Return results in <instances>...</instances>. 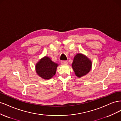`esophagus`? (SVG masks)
Segmentation results:
<instances>
[{
	"mask_svg": "<svg viewBox=\"0 0 121 121\" xmlns=\"http://www.w3.org/2000/svg\"><path fill=\"white\" fill-rule=\"evenodd\" d=\"M61 63L62 64H67L68 63V61L66 60H63V61H61Z\"/></svg>",
	"mask_w": 121,
	"mask_h": 121,
	"instance_id": "obj_1",
	"label": "esophagus"
}]
</instances>
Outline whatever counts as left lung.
<instances>
[{"label":"left lung","instance_id":"obj_1","mask_svg":"<svg viewBox=\"0 0 121 121\" xmlns=\"http://www.w3.org/2000/svg\"><path fill=\"white\" fill-rule=\"evenodd\" d=\"M92 65V61L85 55L77 53L74 57L72 67L76 76L81 78L90 71Z\"/></svg>","mask_w":121,"mask_h":121}]
</instances>
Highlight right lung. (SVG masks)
<instances>
[{"label":"right lung","mask_w":121,"mask_h":121,"mask_svg":"<svg viewBox=\"0 0 121 121\" xmlns=\"http://www.w3.org/2000/svg\"><path fill=\"white\" fill-rule=\"evenodd\" d=\"M58 64L52 61L47 56L41 58L35 65V71L37 74L44 80L52 78L56 74Z\"/></svg>","instance_id":"obj_1"}]
</instances>
